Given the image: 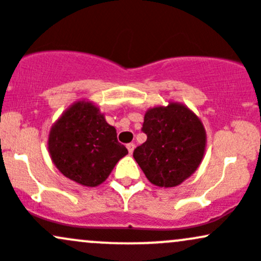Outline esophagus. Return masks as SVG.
<instances>
[{
	"label": "esophagus",
	"mask_w": 261,
	"mask_h": 261,
	"mask_svg": "<svg viewBox=\"0 0 261 261\" xmlns=\"http://www.w3.org/2000/svg\"><path fill=\"white\" fill-rule=\"evenodd\" d=\"M127 148H128V152H129V154H132V153H133L134 148H136V144H134V143L127 144Z\"/></svg>",
	"instance_id": "obj_1"
}]
</instances>
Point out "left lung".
<instances>
[{"label":"left lung","instance_id":"left-lung-1","mask_svg":"<svg viewBox=\"0 0 261 261\" xmlns=\"http://www.w3.org/2000/svg\"><path fill=\"white\" fill-rule=\"evenodd\" d=\"M147 141L133 152L150 184L176 187L195 173L206 149V130L200 118L185 104L170 101L144 114Z\"/></svg>","mask_w":261,"mask_h":261}]
</instances>
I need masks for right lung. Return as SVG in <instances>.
Returning <instances> with one entry per match:
<instances>
[{"instance_id":"right-lung-1","label":"right lung","mask_w":261,"mask_h":261,"mask_svg":"<svg viewBox=\"0 0 261 261\" xmlns=\"http://www.w3.org/2000/svg\"><path fill=\"white\" fill-rule=\"evenodd\" d=\"M47 149L64 176L87 187L103 184L118 161L128 154L99 107L85 99L71 104L54 123Z\"/></svg>"}]
</instances>
